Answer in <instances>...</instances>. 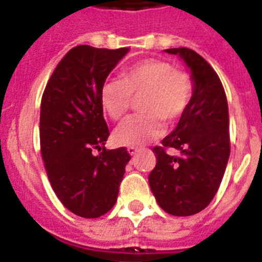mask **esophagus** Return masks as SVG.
I'll return each instance as SVG.
<instances>
[{"instance_id":"1","label":"esophagus","mask_w":262,"mask_h":262,"mask_svg":"<svg viewBox=\"0 0 262 262\" xmlns=\"http://www.w3.org/2000/svg\"><path fill=\"white\" fill-rule=\"evenodd\" d=\"M127 152H129V155H136V152H137V148L136 147H127Z\"/></svg>"}]
</instances>
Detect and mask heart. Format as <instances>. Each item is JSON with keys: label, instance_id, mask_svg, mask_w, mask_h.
<instances>
[{"label": "heart", "instance_id": "1", "mask_svg": "<svg viewBox=\"0 0 262 262\" xmlns=\"http://www.w3.org/2000/svg\"><path fill=\"white\" fill-rule=\"evenodd\" d=\"M194 92L191 76L174 69L172 63L159 58L144 59L127 68L119 80H108L100 88V104L111 119L126 114L132 96L139 99L141 113L127 117L114 132L121 145H140L159 137L164 123L178 121L190 104Z\"/></svg>", "mask_w": 262, "mask_h": 262}]
</instances>
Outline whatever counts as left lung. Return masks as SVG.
Segmentation results:
<instances>
[{"label": "left lung", "instance_id": "obj_1", "mask_svg": "<svg viewBox=\"0 0 262 262\" xmlns=\"http://www.w3.org/2000/svg\"><path fill=\"white\" fill-rule=\"evenodd\" d=\"M190 68L194 92L175 130L154 148L156 166L148 181L159 207L170 215L190 216L209 205L230 156L228 104L213 68L187 47L167 49ZM174 147L179 157L168 156Z\"/></svg>", "mask_w": 262, "mask_h": 262}]
</instances>
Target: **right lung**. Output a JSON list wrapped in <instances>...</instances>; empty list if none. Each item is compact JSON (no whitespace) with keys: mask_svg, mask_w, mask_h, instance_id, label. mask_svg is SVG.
<instances>
[{"mask_svg":"<svg viewBox=\"0 0 262 262\" xmlns=\"http://www.w3.org/2000/svg\"><path fill=\"white\" fill-rule=\"evenodd\" d=\"M127 51L73 47L43 92L39 133L47 177L63 207L85 219L114 207L130 160L125 147L104 148L110 132L100 104V88Z\"/></svg>","mask_w":262,"mask_h":262,"instance_id":"right-lung-1","label":"right lung"}]
</instances>
